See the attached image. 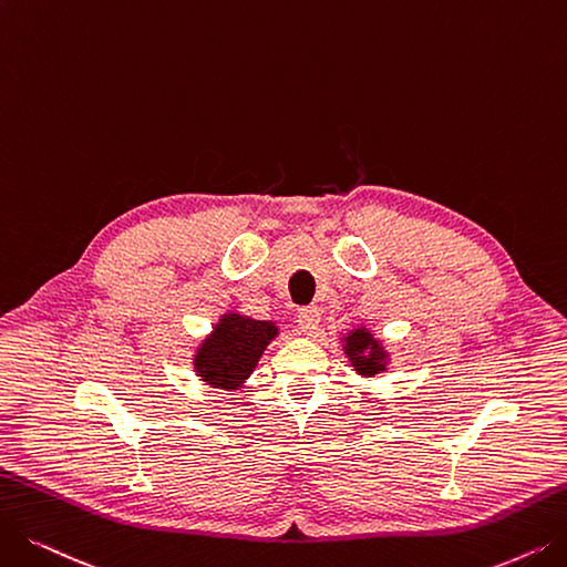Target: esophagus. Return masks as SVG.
I'll return each mask as SVG.
<instances>
[{"mask_svg": "<svg viewBox=\"0 0 567 567\" xmlns=\"http://www.w3.org/2000/svg\"><path fill=\"white\" fill-rule=\"evenodd\" d=\"M321 323V309L319 307H305L298 311V326L305 334H311Z\"/></svg>", "mask_w": 567, "mask_h": 567, "instance_id": "34e87169", "label": "esophagus"}]
</instances>
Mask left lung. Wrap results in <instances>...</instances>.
Listing matches in <instances>:
<instances>
[{"mask_svg": "<svg viewBox=\"0 0 567 567\" xmlns=\"http://www.w3.org/2000/svg\"><path fill=\"white\" fill-rule=\"evenodd\" d=\"M344 351L351 365L362 377H374L386 370V351H383L379 339L372 337L370 330L355 328L344 337Z\"/></svg>", "mask_w": 567, "mask_h": 567, "instance_id": "obj_1", "label": "left lung"}]
</instances>
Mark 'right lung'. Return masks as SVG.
<instances>
[{
	"label": "right lung",
	"mask_w": 567,
	"mask_h": 567,
	"mask_svg": "<svg viewBox=\"0 0 567 567\" xmlns=\"http://www.w3.org/2000/svg\"><path fill=\"white\" fill-rule=\"evenodd\" d=\"M279 328L251 316L223 313L214 332L202 342L193 362L195 372L214 389L237 391L258 365L262 351Z\"/></svg>",
	"instance_id": "right-lung-1"
}]
</instances>
